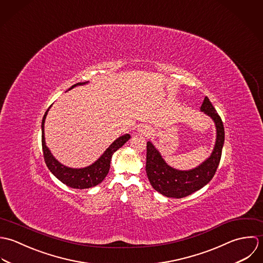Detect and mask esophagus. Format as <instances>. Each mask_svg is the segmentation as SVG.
<instances>
[{
    "label": "esophagus",
    "mask_w": 263,
    "mask_h": 263,
    "mask_svg": "<svg viewBox=\"0 0 263 263\" xmlns=\"http://www.w3.org/2000/svg\"><path fill=\"white\" fill-rule=\"evenodd\" d=\"M138 133L142 136H148L152 133V129L148 126H141L138 128Z\"/></svg>",
    "instance_id": "obj_1"
}]
</instances>
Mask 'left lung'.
Wrapping results in <instances>:
<instances>
[{"instance_id": "left-lung-1", "label": "left lung", "mask_w": 263, "mask_h": 263, "mask_svg": "<svg viewBox=\"0 0 263 263\" xmlns=\"http://www.w3.org/2000/svg\"><path fill=\"white\" fill-rule=\"evenodd\" d=\"M200 110L213 120L216 128V140L210 158L197 167L189 171L176 170L164 161L151 141L146 144L145 170L147 178L154 189L166 197L183 198L201 189L210 183L219 164L224 142L222 121L208 97H205Z\"/></svg>"}]
</instances>
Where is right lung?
<instances>
[{
  "mask_svg": "<svg viewBox=\"0 0 263 263\" xmlns=\"http://www.w3.org/2000/svg\"><path fill=\"white\" fill-rule=\"evenodd\" d=\"M88 82V81H87ZM87 82H78L70 87V89L74 88L77 85H84ZM69 89V90H70ZM51 107V106H50ZM49 109H47L43 121H42V144H43V152H44V158L47 163V166L52 172L53 176L59 179L63 184L67 185L68 187L74 188V189H87L95 187L102 183L104 181L110 166V159L115 152H117L120 147H122L129 139L130 135L125 134L123 136H120L118 139H116L104 153V155L99 158L96 162L92 164L82 167V168H73L68 167L64 164H62L60 161H58L53 158L51 154L50 149L46 145L45 140V120L47 117Z\"/></svg>",
  "mask_w": 263,
  "mask_h": 263,
  "instance_id": "obj_1",
  "label": "right lung"
}]
</instances>
